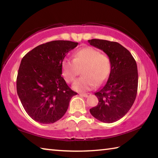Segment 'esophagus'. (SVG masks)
Returning a JSON list of instances; mask_svg holds the SVG:
<instances>
[{"mask_svg":"<svg viewBox=\"0 0 158 158\" xmlns=\"http://www.w3.org/2000/svg\"><path fill=\"white\" fill-rule=\"evenodd\" d=\"M79 95H81V96H84V98H88L89 95H90V93H80Z\"/></svg>","mask_w":158,"mask_h":158,"instance_id":"obj_1","label":"esophagus"}]
</instances>
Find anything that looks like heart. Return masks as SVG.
I'll return each mask as SVG.
<instances>
[{
    "instance_id": "obj_1",
    "label": "heart",
    "mask_w": 158,
    "mask_h": 158,
    "mask_svg": "<svg viewBox=\"0 0 158 158\" xmlns=\"http://www.w3.org/2000/svg\"><path fill=\"white\" fill-rule=\"evenodd\" d=\"M81 69L83 77L77 80L73 88L77 91L89 90L106 81L111 73V60L94 48L86 47L77 51L73 60L65 58L60 64L61 74L67 83L73 82Z\"/></svg>"
}]
</instances>
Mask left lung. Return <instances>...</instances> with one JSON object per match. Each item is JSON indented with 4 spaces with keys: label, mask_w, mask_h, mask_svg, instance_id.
I'll list each match as a JSON object with an SVG mask.
<instances>
[{
    "label": "left lung",
    "mask_w": 158,
    "mask_h": 158,
    "mask_svg": "<svg viewBox=\"0 0 158 158\" xmlns=\"http://www.w3.org/2000/svg\"><path fill=\"white\" fill-rule=\"evenodd\" d=\"M88 42L102 50L111 63L107 81L95 93L98 105L90 112L98 121L111 123L123 117L135 100L138 87L137 63L129 51L118 42L98 39Z\"/></svg>",
    "instance_id": "1"
}]
</instances>
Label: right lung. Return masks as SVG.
Segmentation results:
<instances>
[{
  "label": "right lung",
  "mask_w": 158,
  "mask_h": 158,
  "mask_svg": "<svg viewBox=\"0 0 158 158\" xmlns=\"http://www.w3.org/2000/svg\"><path fill=\"white\" fill-rule=\"evenodd\" d=\"M78 42L55 40L34 48L21 60L17 78V91L26 113L42 124L62 118L69 101L77 93L61 77L60 64Z\"/></svg>",
  "instance_id": "obj_1"
}]
</instances>
